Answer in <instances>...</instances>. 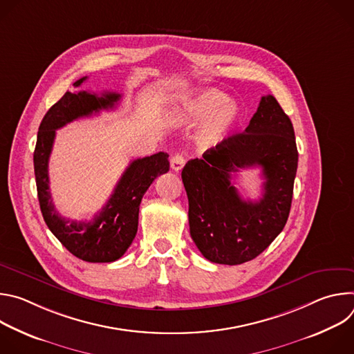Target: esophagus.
I'll return each instance as SVG.
<instances>
[{
  "label": "esophagus",
  "instance_id": "1",
  "mask_svg": "<svg viewBox=\"0 0 354 354\" xmlns=\"http://www.w3.org/2000/svg\"><path fill=\"white\" fill-rule=\"evenodd\" d=\"M185 162H186V160H185V157H183L182 154H175V156L171 158V168H172L175 172H179V171L183 168Z\"/></svg>",
  "mask_w": 354,
  "mask_h": 354
}]
</instances>
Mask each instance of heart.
Returning <instances> with one entry per match:
<instances>
[{"label": "heart", "mask_w": 354, "mask_h": 354, "mask_svg": "<svg viewBox=\"0 0 354 354\" xmlns=\"http://www.w3.org/2000/svg\"><path fill=\"white\" fill-rule=\"evenodd\" d=\"M239 119V106L227 100L225 93L217 89H207L187 102L180 112L179 120L193 127L207 120L198 131V142L203 147L220 144L234 129Z\"/></svg>", "instance_id": "obj_1"}]
</instances>
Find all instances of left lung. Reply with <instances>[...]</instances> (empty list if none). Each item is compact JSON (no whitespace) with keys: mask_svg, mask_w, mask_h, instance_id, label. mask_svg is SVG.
<instances>
[{"mask_svg":"<svg viewBox=\"0 0 354 354\" xmlns=\"http://www.w3.org/2000/svg\"><path fill=\"white\" fill-rule=\"evenodd\" d=\"M298 151L294 129L274 96H262L243 133L190 160L182 180L189 198L190 236L206 259L241 265L255 259L283 231L291 207ZM261 166L264 196L242 201L234 171Z\"/></svg>","mask_w":354,"mask_h":354,"instance_id":"1","label":"left lung"}]
</instances>
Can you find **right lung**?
I'll use <instances>...</instances> for the list:
<instances>
[{"label": "right lung", "mask_w": 354, "mask_h": 354, "mask_svg": "<svg viewBox=\"0 0 354 354\" xmlns=\"http://www.w3.org/2000/svg\"><path fill=\"white\" fill-rule=\"evenodd\" d=\"M85 80L86 77L80 78L74 86H80ZM119 99L120 93L115 92L99 96L88 91H67L44 115L33 153L39 205L48 230L74 257L92 263L115 262L124 255L137 234L144 193L160 175L169 171L167 153L134 160L123 172L108 203L91 221L68 220L57 213L48 189L47 171L56 130L80 118L113 109Z\"/></svg>", "instance_id": "obj_1"}]
</instances>
